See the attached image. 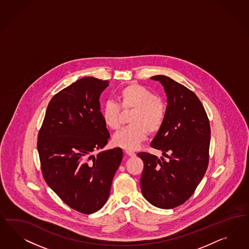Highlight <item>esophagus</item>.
Instances as JSON below:
<instances>
[{"mask_svg": "<svg viewBox=\"0 0 249 249\" xmlns=\"http://www.w3.org/2000/svg\"><path fill=\"white\" fill-rule=\"evenodd\" d=\"M125 153L128 155L129 157H136V153L134 152V151H132V150H125Z\"/></svg>", "mask_w": 249, "mask_h": 249, "instance_id": "1", "label": "esophagus"}]
</instances>
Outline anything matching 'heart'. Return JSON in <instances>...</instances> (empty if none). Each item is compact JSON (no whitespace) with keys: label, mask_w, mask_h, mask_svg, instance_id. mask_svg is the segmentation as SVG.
I'll use <instances>...</instances> for the list:
<instances>
[{"label":"heart","mask_w":249,"mask_h":249,"mask_svg":"<svg viewBox=\"0 0 249 249\" xmlns=\"http://www.w3.org/2000/svg\"><path fill=\"white\" fill-rule=\"evenodd\" d=\"M119 105L106 102L102 115L105 125L117 130L122 124V110L133 111L129 116L131 124L113 137V143L127 150H134L145 141L148 133L155 134L163 126L167 109L155 92L139 84H130L121 89L117 94Z\"/></svg>","instance_id":"obj_1"}]
</instances>
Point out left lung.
<instances>
[{
  "instance_id": "left-lung-1",
  "label": "left lung",
  "mask_w": 249,
  "mask_h": 249,
  "mask_svg": "<svg viewBox=\"0 0 249 249\" xmlns=\"http://www.w3.org/2000/svg\"><path fill=\"white\" fill-rule=\"evenodd\" d=\"M151 79L164 86L168 106L165 123L150 145L169 160L138 153L144 162L140 186L145 200L154 206L175 208L191 198L207 170L211 127L193 90L164 75Z\"/></svg>"
}]
</instances>
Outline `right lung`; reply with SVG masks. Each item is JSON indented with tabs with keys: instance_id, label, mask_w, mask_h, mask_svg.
Wrapping results in <instances>:
<instances>
[{
	"instance_id": "obj_1",
	"label": "right lung",
	"mask_w": 249,
	"mask_h": 249,
	"mask_svg": "<svg viewBox=\"0 0 249 249\" xmlns=\"http://www.w3.org/2000/svg\"><path fill=\"white\" fill-rule=\"evenodd\" d=\"M108 85V80L86 77L57 92L37 136L45 181L67 205L85 214L105 205L123 160L120 147L92 154L110 140L99 102Z\"/></svg>"
}]
</instances>
